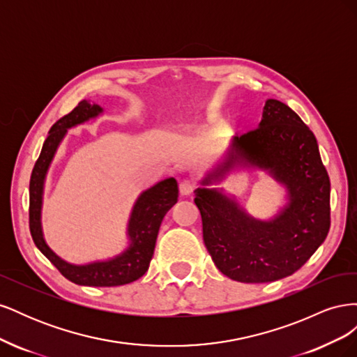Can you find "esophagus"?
I'll return each instance as SVG.
<instances>
[{
    "mask_svg": "<svg viewBox=\"0 0 357 357\" xmlns=\"http://www.w3.org/2000/svg\"><path fill=\"white\" fill-rule=\"evenodd\" d=\"M195 188H197V185H195V181H193L192 178H183L180 181V185H178V189H180L181 195H190V193L195 190Z\"/></svg>",
    "mask_w": 357,
    "mask_h": 357,
    "instance_id": "esophagus-1",
    "label": "esophagus"
}]
</instances>
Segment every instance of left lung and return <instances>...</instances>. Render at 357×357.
Listing matches in <instances>:
<instances>
[{"mask_svg":"<svg viewBox=\"0 0 357 357\" xmlns=\"http://www.w3.org/2000/svg\"><path fill=\"white\" fill-rule=\"evenodd\" d=\"M234 158L271 169L287 185L290 202L275 220L259 222L222 193L197 189L205 247L219 271L235 282L268 283L291 275L331 228V181L317 139L289 105L268 100L259 126L234 139Z\"/></svg>","mask_w":357,"mask_h":357,"instance_id":"1","label":"left lung"}]
</instances>
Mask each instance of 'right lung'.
<instances>
[{
  "instance_id": "right-lung-1",
  "label": "right lung",
  "mask_w": 357,
  "mask_h": 357,
  "mask_svg": "<svg viewBox=\"0 0 357 357\" xmlns=\"http://www.w3.org/2000/svg\"><path fill=\"white\" fill-rule=\"evenodd\" d=\"M101 112L100 105L83 100L50 128L29 180V231L38 250L70 282L80 286L112 287L132 283L146 274L155 252L160 222L167 211L177 202L178 186L174 178H167L143 192V195L135 204L131 220H129V236L132 241L131 247L113 261L75 266L62 261L61 257L53 253L43 240L40 226L41 193L46 171L67 129L98 116Z\"/></svg>"
}]
</instances>
